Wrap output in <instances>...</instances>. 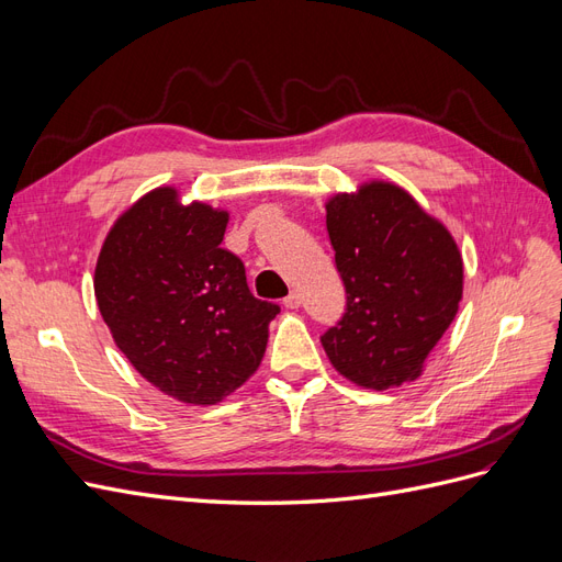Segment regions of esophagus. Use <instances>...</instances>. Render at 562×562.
<instances>
[{"label": "esophagus", "mask_w": 562, "mask_h": 562, "mask_svg": "<svg viewBox=\"0 0 562 562\" xmlns=\"http://www.w3.org/2000/svg\"><path fill=\"white\" fill-rule=\"evenodd\" d=\"M283 304L288 310H297L300 304H302V297H300V293L297 291H291V295H288L285 300H283Z\"/></svg>", "instance_id": "esophagus-1"}]
</instances>
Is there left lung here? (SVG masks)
I'll use <instances>...</instances> for the list:
<instances>
[{"label": "left lung", "mask_w": 562, "mask_h": 562, "mask_svg": "<svg viewBox=\"0 0 562 562\" xmlns=\"http://www.w3.org/2000/svg\"><path fill=\"white\" fill-rule=\"evenodd\" d=\"M326 227L347 293L342 318L321 335L333 368L375 391L417 380L462 300L450 232L391 182L333 196Z\"/></svg>", "instance_id": "8db88e82"}]
</instances>
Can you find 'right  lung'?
Instances as JSON below:
<instances>
[{
  "mask_svg": "<svg viewBox=\"0 0 562 562\" xmlns=\"http://www.w3.org/2000/svg\"><path fill=\"white\" fill-rule=\"evenodd\" d=\"M227 220L159 187L116 220L95 265L116 347L147 382L192 405L223 401L258 370L281 312L250 293L244 262L220 248Z\"/></svg>",
  "mask_w": 562,
  "mask_h": 562,
  "instance_id": "right-lung-1",
  "label": "right lung"
}]
</instances>
